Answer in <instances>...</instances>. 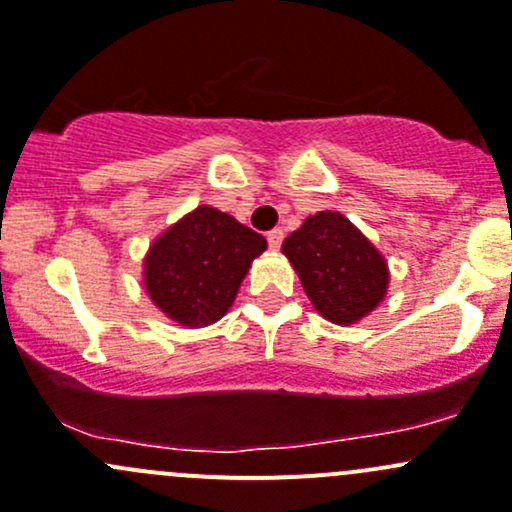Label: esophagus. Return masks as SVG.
Listing matches in <instances>:
<instances>
[{
	"label": "esophagus",
	"mask_w": 512,
	"mask_h": 512,
	"mask_svg": "<svg viewBox=\"0 0 512 512\" xmlns=\"http://www.w3.org/2000/svg\"><path fill=\"white\" fill-rule=\"evenodd\" d=\"M282 237H285V232H282L280 227H275V230L267 232V242H270L272 250H277V247L282 245Z\"/></svg>",
	"instance_id": "obj_1"
}]
</instances>
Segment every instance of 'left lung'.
I'll list each match as a JSON object with an SVG mask.
<instances>
[{"instance_id": "1", "label": "left lung", "mask_w": 512, "mask_h": 512, "mask_svg": "<svg viewBox=\"0 0 512 512\" xmlns=\"http://www.w3.org/2000/svg\"><path fill=\"white\" fill-rule=\"evenodd\" d=\"M282 252L309 302L334 324H356L389 292V265L374 242L337 210H319L285 237Z\"/></svg>"}]
</instances>
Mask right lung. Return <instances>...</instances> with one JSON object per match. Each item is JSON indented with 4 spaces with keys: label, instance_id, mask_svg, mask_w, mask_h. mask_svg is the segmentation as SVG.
Returning a JSON list of instances; mask_svg holds the SVG:
<instances>
[{
    "label": "right lung",
    "instance_id": "1",
    "mask_svg": "<svg viewBox=\"0 0 512 512\" xmlns=\"http://www.w3.org/2000/svg\"><path fill=\"white\" fill-rule=\"evenodd\" d=\"M267 240L213 205H198L153 240L143 257V287L180 327L225 317Z\"/></svg>",
    "mask_w": 512,
    "mask_h": 512
}]
</instances>
